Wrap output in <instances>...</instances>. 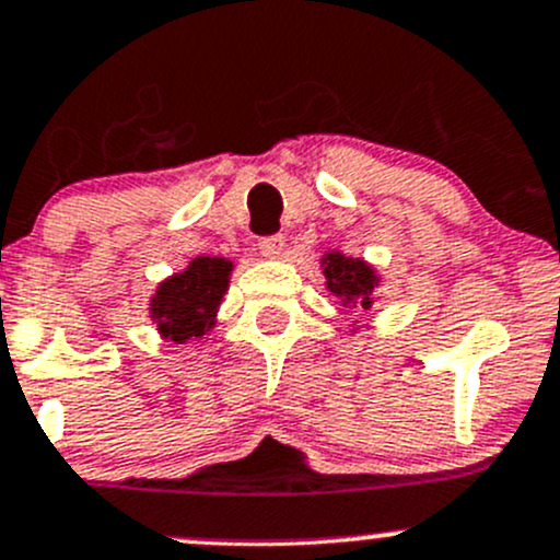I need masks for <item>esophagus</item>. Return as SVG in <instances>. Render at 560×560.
<instances>
[{"label":"esophagus","mask_w":560,"mask_h":560,"mask_svg":"<svg viewBox=\"0 0 560 560\" xmlns=\"http://www.w3.org/2000/svg\"><path fill=\"white\" fill-rule=\"evenodd\" d=\"M257 246H259V254H262V257H279L281 248H284V235L281 233L262 235V238L257 241Z\"/></svg>","instance_id":"34e87169"}]
</instances>
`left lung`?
<instances>
[{"instance_id":"obj_1","label":"left lung","mask_w":560,"mask_h":560,"mask_svg":"<svg viewBox=\"0 0 560 560\" xmlns=\"http://www.w3.org/2000/svg\"><path fill=\"white\" fill-rule=\"evenodd\" d=\"M327 290L343 298V303H358L360 308H371L376 276L360 259H347L341 254H327L325 259Z\"/></svg>"}]
</instances>
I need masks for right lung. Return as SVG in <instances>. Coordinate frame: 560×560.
Returning a JSON list of instances; mask_svg holds the SVG:
<instances>
[{
  "label": "right lung",
  "instance_id": "right-lung-1",
  "mask_svg": "<svg viewBox=\"0 0 560 560\" xmlns=\"http://www.w3.org/2000/svg\"><path fill=\"white\" fill-rule=\"evenodd\" d=\"M230 262L219 257H200L156 290L151 312L160 330L173 341L200 338L213 325L219 301L228 290Z\"/></svg>",
  "mask_w": 560,
  "mask_h": 560
}]
</instances>
